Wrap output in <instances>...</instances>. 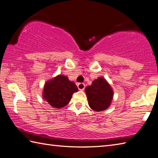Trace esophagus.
I'll return each instance as SVG.
<instances>
[{
	"label": "esophagus",
	"mask_w": 158,
	"mask_h": 158,
	"mask_svg": "<svg viewBox=\"0 0 158 158\" xmlns=\"http://www.w3.org/2000/svg\"><path fill=\"white\" fill-rule=\"evenodd\" d=\"M78 88L79 90H81V91H83L85 89V85L84 83H78Z\"/></svg>",
	"instance_id": "1"
}]
</instances>
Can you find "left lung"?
<instances>
[{
	"label": "left lung",
	"mask_w": 158,
	"mask_h": 158,
	"mask_svg": "<svg viewBox=\"0 0 158 158\" xmlns=\"http://www.w3.org/2000/svg\"><path fill=\"white\" fill-rule=\"evenodd\" d=\"M85 93L89 106L93 110L97 112L107 109L113 98L112 89L102 77L95 80L91 85L86 86Z\"/></svg>",
	"instance_id": "obj_1"
}]
</instances>
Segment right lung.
Here are the masks:
<instances>
[{
    "mask_svg": "<svg viewBox=\"0 0 158 158\" xmlns=\"http://www.w3.org/2000/svg\"><path fill=\"white\" fill-rule=\"evenodd\" d=\"M78 91L74 82L67 76L59 75L45 84L43 98L52 107L60 108L68 104L73 93Z\"/></svg>",
    "mask_w": 158,
    "mask_h": 158,
    "instance_id": "add662e5",
    "label": "right lung"
}]
</instances>
